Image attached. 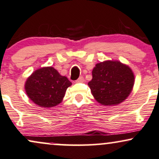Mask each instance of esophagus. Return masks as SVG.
Here are the masks:
<instances>
[{
    "instance_id": "esophagus-1",
    "label": "esophagus",
    "mask_w": 159,
    "mask_h": 159,
    "mask_svg": "<svg viewBox=\"0 0 159 159\" xmlns=\"http://www.w3.org/2000/svg\"><path fill=\"white\" fill-rule=\"evenodd\" d=\"M84 79L83 76H80V77L78 78V79L76 81L77 83H81V82H84Z\"/></svg>"
}]
</instances>
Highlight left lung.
<instances>
[{
  "label": "left lung",
  "instance_id": "left-lung-1",
  "mask_svg": "<svg viewBox=\"0 0 159 159\" xmlns=\"http://www.w3.org/2000/svg\"><path fill=\"white\" fill-rule=\"evenodd\" d=\"M88 83L95 100L104 106L118 105L133 90L135 76L132 69L119 61H104L93 68Z\"/></svg>",
  "mask_w": 159,
  "mask_h": 159
}]
</instances>
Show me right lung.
<instances>
[{"mask_svg": "<svg viewBox=\"0 0 159 159\" xmlns=\"http://www.w3.org/2000/svg\"><path fill=\"white\" fill-rule=\"evenodd\" d=\"M72 83L52 66L38 69L25 82V91L36 105L50 108L60 104Z\"/></svg>", "mask_w": 159, "mask_h": 159, "instance_id": "right-lung-1", "label": "right lung"}]
</instances>
